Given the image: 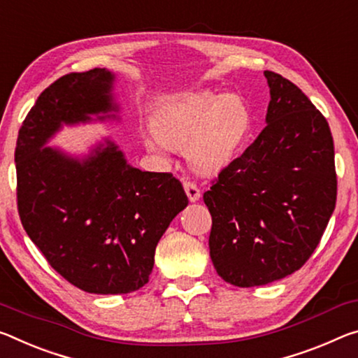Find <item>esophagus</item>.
I'll return each mask as SVG.
<instances>
[{
	"instance_id": "obj_1",
	"label": "esophagus",
	"mask_w": 358,
	"mask_h": 358,
	"mask_svg": "<svg viewBox=\"0 0 358 358\" xmlns=\"http://www.w3.org/2000/svg\"><path fill=\"white\" fill-rule=\"evenodd\" d=\"M183 188H185L186 196H188L189 202H196V201L201 199V189L197 188V186L192 183V181H185Z\"/></svg>"
}]
</instances>
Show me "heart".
I'll list each match as a JSON object with an SVG mask.
<instances>
[{"mask_svg":"<svg viewBox=\"0 0 358 358\" xmlns=\"http://www.w3.org/2000/svg\"><path fill=\"white\" fill-rule=\"evenodd\" d=\"M252 127L253 113L241 95L186 90L159 103L143 143L159 156L183 145L192 169L217 173L239 156Z\"/></svg>","mask_w":358,"mask_h":358,"instance_id":"obj_1","label":"heart"}]
</instances>
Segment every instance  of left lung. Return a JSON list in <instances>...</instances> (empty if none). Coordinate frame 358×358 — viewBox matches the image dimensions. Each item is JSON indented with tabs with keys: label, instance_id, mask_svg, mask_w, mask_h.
I'll return each instance as SVG.
<instances>
[{
	"label": "left lung",
	"instance_id": "8db88e82",
	"mask_svg": "<svg viewBox=\"0 0 358 358\" xmlns=\"http://www.w3.org/2000/svg\"><path fill=\"white\" fill-rule=\"evenodd\" d=\"M266 126L203 192L210 258L221 279L248 288L280 280L309 259L336 206L327 119L303 90L264 71Z\"/></svg>",
	"mask_w": 358,
	"mask_h": 358
}]
</instances>
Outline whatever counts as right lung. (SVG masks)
<instances>
[{
	"label": "right lung",
	"mask_w": 358,
	"mask_h": 358,
	"mask_svg": "<svg viewBox=\"0 0 358 358\" xmlns=\"http://www.w3.org/2000/svg\"><path fill=\"white\" fill-rule=\"evenodd\" d=\"M115 73H70L39 95L19 130L17 206L31 242L73 285L121 294L148 283L159 239L188 206L172 173L141 172L105 137L75 156L46 146L64 126L119 121Z\"/></svg>",
	"instance_id": "obj_1"
}]
</instances>
